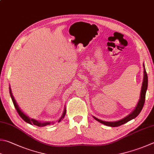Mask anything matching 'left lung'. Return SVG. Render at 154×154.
Segmentation results:
<instances>
[{"instance_id": "8db88e82", "label": "left lung", "mask_w": 154, "mask_h": 154, "mask_svg": "<svg viewBox=\"0 0 154 154\" xmlns=\"http://www.w3.org/2000/svg\"><path fill=\"white\" fill-rule=\"evenodd\" d=\"M143 68H144V76H143V83H142V86H141V94H140V100L137 104V106L135 107V109H134L131 114H129L128 116H127L126 117L123 118V119L115 121V122H108V121H101L98 119L94 118V119L97 120L98 122H100L101 123H103L105 125L107 126H110V127H118L120 126L121 125L125 124L128 122V121L132 120L133 119H135L137 116L140 114V112L141 111L142 109H143L144 103H145V99H146V91L147 89V85H148V79H147V75L146 71V68H145V66L143 63Z\"/></svg>"}]
</instances>
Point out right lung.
I'll return each mask as SVG.
<instances>
[{"instance_id": "1", "label": "right lung", "mask_w": 154, "mask_h": 154, "mask_svg": "<svg viewBox=\"0 0 154 154\" xmlns=\"http://www.w3.org/2000/svg\"><path fill=\"white\" fill-rule=\"evenodd\" d=\"M9 90H10V95H11V98H12V100H13V103L14 106V107H15L17 111V112L19 113V115L20 117H21L25 121V122H27V123H29L31 125H37V126H38V127L46 126V125H50L51 123L50 122H41V121H37L35 119H31V118L29 117L28 116L26 115L25 113H23L21 111V110L19 109L18 104H17L15 100H14V98L12 94V92H11V88H9ZM66 112V109H64V111H63V115H62V117H61V118L60 119V120L58 121V122L61 121V119H62L65 117Z\"/></svg>"}]
</instances>
